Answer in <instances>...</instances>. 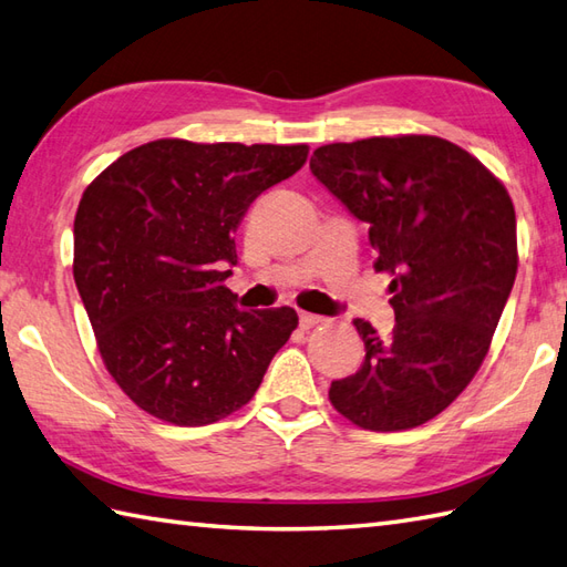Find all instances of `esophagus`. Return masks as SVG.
Instances as JSON below:
<instances>
[{
    "mask_svg": "<svg viewBox=\"0 0 567 567\" xmlns=\"http://www.w3.org/2000/svg\"><path fill=\"white\" fill-rule=\"evenodd\" d=\"M321 321H323L321 317H317V315H307V311H302V315H299V327H302V329L317 327V323H321Z\"/></svg>",
    "mask_w": 567,
    "mask_h": 567,
    "instance_id": "esophagus-1",
    "label": "esophagus"
}]
</instances>
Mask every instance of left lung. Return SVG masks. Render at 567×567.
Segmentation results:
<instances>
[{
  "label": "left lung",
  "mask_w": 567,
  "mask_h": 567,
  "mask_svg": "<svg viewBox=\"0 0 567 567\" xmlns=\"http://www.w3.org/2000/svg\"><path fill=\"white\" fill-rule=\"evenodd\" d=\"M311 173L370 226L390 272L394 329L355 319L365 360L331 404L360 429L402 431L441 414L489 351L516 277V216L487 167L439 136H375L315 151Z\"/></svg>",
  "instance_id": "left-lung-1"
}]
</instances>
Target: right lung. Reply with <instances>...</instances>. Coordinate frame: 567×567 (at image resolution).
<instances>
[{"label": "right lung", "mask_w": 567, "mask_h": 567, "mask_svg": "<svg viewBox=\"0 0 567 567\" xmlns=\"http://www.w3.org/2000/svg\"><path fill=\"white\" fill-rule=\"evenodd\" d=\"M307 146L151 141L84 189L78 292L106 370L143 412L204 426L250 402L297 329L292 307L240 311L224 287L236 228Z\"/></svg>", "instance_id": "obj_1"}]
</instances>
